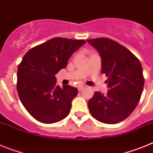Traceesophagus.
I'll use <instances>...</instances> for the list:
<instances>
[{
  "mask_svg": "<svg viewBox=\"0 0 153 153\" xmlns=\"http://www.w3.org/2000/svg\"><path fill=\"white\" fill-rule=\"evenodd\" d=\"M84 88H85V87H84L83 86H79V87H78V90H79V91H80V92H81V91H83Z\"/></svg>",
  "mask_w": 153,
  "mask_h": 153,
  "instance_id": "obj_1",
  "label": "esophagus"
}]
</instances>
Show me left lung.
<instances>
[{
	"label": "left lung",
	"instance_id": "left-lung-1",
	"mask_svg": "<svg viewBox=\"0 0 153 153\" xmlns=\"http://www.w3.org/2000/svg\"><path fill=\"white\" fill-rule=\"evenodd\" d=\"M102 59L109 91L95 92L89 100L91 115L98 121L117 124L127 118L140 101L145 79L141 63L129 50L108 38L87 39Z\"/></svg>",
	"mask_w": 153,
	"mask_h": 153
}]
</instances>
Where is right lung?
<instances>
[{
	"instance_id": "1",
	"label": "right lung",
	"mask_w": 153,
	"mask_h": 153,
	"mask_svg": "<svg viewBox=\"0 0 153 153\" xmlns=\"http://www.w3.org/2000/svg\"><path fill=\"white\" fill-rule=\"evenodd\" d=\"M86 43L57 37L30 49L17 70V92L27 111L42 123L52 124L69 114L78 94L69 85L60 87L55 74L67 67L70 57Z\"/></svg>"
}]
</instances>
